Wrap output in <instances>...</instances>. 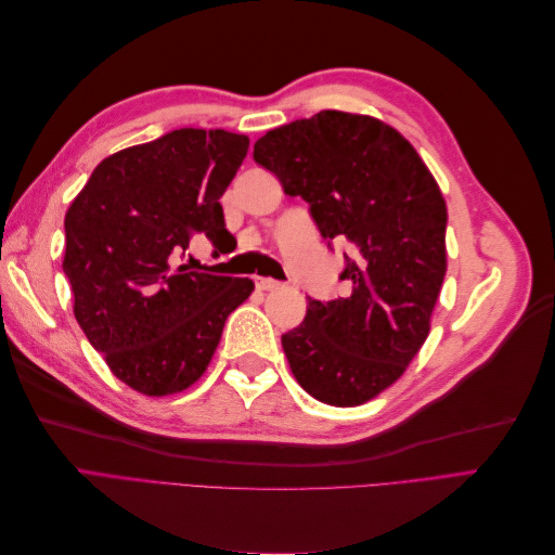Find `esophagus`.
Instances as JSON below:
<instances>
[{
  "label": "esophagus",
  "mask_w": 555,
  "mask_h": 555,
  "mask_svg": "<svg viewBox=\"0 0 555 555\" xmlns=\"http://www.w3.org/2000/svg\"><path fill=\"white\" fill-rule=\"evenodd\" d=\"M280 287H282V284L273 278H257V289H261V292H275Z\"/></svg>",
  "instance_id": "obj_1"
}]
</instances>
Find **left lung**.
<instances>
[{
  "label": "left lung",
  "mask_w": 555,
  "mask_h": 555,
  "mask_svg": "<svg viewBox=\"0 0 555 555\" xmlns=\"http://www.w3.org/2000/svg\"><path fill=\"white\" fill-rule=\"evenodd\" d=\"M255 162L310 204L324 238H347L349 296L308 300L282 335L304 389L335 408L363 405L405 373L428 338L447 273V204L412 143L377 117L322 111L268 131Z\"/></svg>",
  "instance_id": "obj_1"
}]
</instances>
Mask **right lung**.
<instances>
[{
  "label": "right lung",
  "instance_id": "add662e5",
  "mask_svg": "<svg viewBox=\"0 0 555 555\" xmlns=\"http://www.w3.org/2000/svg\"><path fill=\"white\" fill-rule=\"evenodd\" d=\"M247 147V137L224 129L169 131L106 157L66 210L62 268L76 322L133 391L171 396L192 386L227 317L255 292L249 278L171 266L192 233L212 243L229 236L220 196Z\"/></svg>",
  "mask_w": 555,
  "mask_h": 555
}]
</instances>
